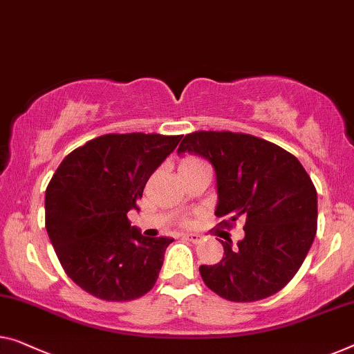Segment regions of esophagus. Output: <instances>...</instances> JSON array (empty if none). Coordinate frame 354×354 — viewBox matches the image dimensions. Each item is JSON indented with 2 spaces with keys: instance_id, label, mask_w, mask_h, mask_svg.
I'll return each instance as SVG.
<instances>
[{
  "instance_id": "34e87169",
  "label": "esophagus",
  "mask_w": 354,
  "mask_h": 354,
  "mask_svg": "<svg viewBox=\"0 0 354 354\" xmlns=\"http://www.w3.org/2000/svg\"><path fill=\"white\" fill-rule=\"evenodd\" d=\"M183 236H184V239L191 240L192 243H200V241L203 240V235H200V234H184Z\"/></svg>"
}]
</instances>
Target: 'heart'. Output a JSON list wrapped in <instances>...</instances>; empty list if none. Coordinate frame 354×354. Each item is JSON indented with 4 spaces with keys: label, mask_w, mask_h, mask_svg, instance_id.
Instances as JSON below:
<instances>
[{
    "label": "heart",
    "mask_w": 354,
    "mask_h": 354,
    "mask_svg": "<svg viewBox=\"0 0 354 354\" xmlns=\"http://www.w3.org/2000/svg\"><path fill=\"white\" fill-rule=\"evenodd\" d=\"M198 163H203V162H200L198 159H194V157H186V159H183L181 163H179V170L195 167V165H198Z\"/></svg>",
    "instance_id": "obj_1"
}]
</instances>
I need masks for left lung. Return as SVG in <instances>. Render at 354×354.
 Returning <instances> with one entry per match:
<instances>
[{
	"label": "left lung",
	"mask_w": 354,
	"mask_h": 354,
	"mask_svg": "<svg viewBox=\"0 0 354 354\" xmlns=\"http://www.w3.org/2000/svg\"><path fill=\"white\" fill-rule=\"evenodd\" d=\"M184 152L214 168V214L246 221L236 248L221 241L223 261L200 266L205 284L232 302L270 297L291 281L315 240L318 198L308 173L283 147L245 133L194 131L178 147Z\"/></svg>",
	"instance_id": "1"
}]
</instances>
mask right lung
Returning <instances> with one entry per match:
<instances>
[{
    "instance_id": "add662e5",
    "label": "right lung",
    "mask_w": 354,
    "mask_h": 354,
    "mask_svg": "<svg viewBox=\"0 0 354 354\" xmlns=\"http://www.w3.org/2000/svg\"><path fill=\"white\" fill-rule=\"evenodd\" d=\"M183 136L109 133L68 154L46 189V230L66 275L103 300L154 286L171 236L141 235L127 213Z\"/></svg>"
}]
</instances>
